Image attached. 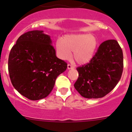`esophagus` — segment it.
Segmentation results:
<instances>
[{"instance_id":"obj_1","label":"esophagus","mask_w":132,"mask_h":132,"mask_svg":"<svg viewBox=\"0 0 132 132\" xmlns=\"http://www.w3.org/2000/svg\"><path fill=\"white\" fill-rule=\"evenodd\" d=\"M73 68H74L73 66H72V65L70 64H68V69L70 70V69H73Z\"/></svg>"}]
</instances>
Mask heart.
Instances as JSON below:
<instances>
[{
	"label": "heart",
	"mask_w": 132,
	"mask_h": 132,
	"mask_svg": "<svg viewBox=\"0 0 132 132\" xmlns=\"http://www.w3.org/2000/svg\"><path fill=\"white\" fill-rule=\"evenodd\" d=\"M96 38L90 34H71L59 39L55 43L57 55L62 60L70 59L71 52L76 62L86 64L94 56L98 47Z\"/></svg>",
	"instance_id": "heart-1"
}]
</instances>
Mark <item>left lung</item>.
Masks as SVG:
<instances>
[{"mask_svg":"<svg viewBox=\"0 0 132 132\" xmlns=\"http://www.w3.org/2000/svg\"><path fill=\"white\" fill-rule=\"evenodd\" d=\"M75 89L86 98H102L116 87L123 71V54L118 41L102 43L89 62L77 68Z\"/></svg>","mask_w":132,"mask_h":132,"instance_id":"1","label":"left lung"}]
</instances>
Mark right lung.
Returning a JSON list of instances; mask_svg holds the SVG:
<instances>
[{
  "mask_svg": "<svg viewBox=\"0 0 132 132\" xmlns=\"http://www.w3.org/2000/svg\"><path fill=\"white\" fill-rule=\"evenodd\" d=\"M49 36L32 30L19 37L9 55L8 71L13 87L30 100L46 98L55 80L67 68L57 58Z\"/></svg>",
  "mask_w": 132,
  "mask_h": 132,
  "instance_id": "1",
  "label": "right lung"
}]
</instances>
